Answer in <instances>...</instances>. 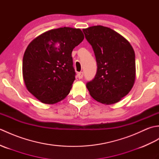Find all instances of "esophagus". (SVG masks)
I'll return each instance as SVG.
<instances>
[{
	"instance_id": "obj_1",
	"label": "esophagus",
	"mask_w": 159,
	"mask_h": 159,
	"mask_svg": "<svg viewBox=\"0 0 159 159\" xmlns=\"http://www.w3.org/2000/svg\"><path fill=\"white\" fill-rule=\"evenodd\" d=\"M78 77H79V79H82L83 77V72H80L78 73Z\"/></svg>"
}]
</instances>
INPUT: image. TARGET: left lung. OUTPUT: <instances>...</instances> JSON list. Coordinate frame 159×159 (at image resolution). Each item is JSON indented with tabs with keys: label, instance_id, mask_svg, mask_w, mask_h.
Wrapping results in <instances>:
<instances>
[{
	"label": "left lung",
	"instance_id": "8db88e82",
	"mask_svg": "<svg viewBox=\"0 0 159 159\" xmlns=\"http://www.w3.org/2000/svg\"><path fill=\"white\" fill-rule=\"evenodd\" d=\"M97 63L94 79L87 83L91 96L99 102L115 104L126 96L135 80V55L128 40L113 29L93 26L83 29Z\"/></svg>",
	"mask_w": 159,
	"mask_h": 159
}]
</instances>
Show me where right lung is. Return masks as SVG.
I'll use <instances>...</instances> for the list:
<instances>
[{"label":"right lung","instance_id":"add662e5","mask_svg":"<svg viewBox=\"0 0 159 159\" xmlns=\"http://www.w3.org/2000/svg\"><path fill=\"white\" fill-rule=\"evenodd\" d=\"M84 39L79 29L50 30L29 43L24 54L22 74L26 89L45 104L68 95L75 80L72 52Z\"/></svg>","mask_w":159,"mask_h":159}]
</instances>
